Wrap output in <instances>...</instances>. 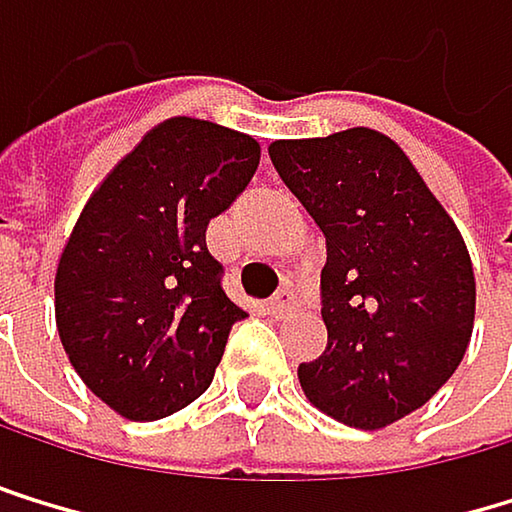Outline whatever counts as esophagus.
I'll return each instance as SVG.
<instances>
[{
    "label": "esophagus",
    "instance_id": "34e87169",
    "mask_svg": "<svg viewBox=\"0 0 512 512\" xmlns=\"http://www.w3.org/2000/svg\"><path fill=\"white\" fill-rule=\"evenodd\" d=\"M267 310L273 313V316H285V313H291V310H298V298H294V291L291 288H282L276 298L267 304Z\"/></svg>",
    "mask_w": 512,
    "mask_h": 512
}]
</instances>
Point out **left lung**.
I'll list each match as a JSON object with an SVG mask.
<instances>
[{
	"label": "left lung",
	"mask_w": 512,
	"mask_h": 512,
	"mask_svg": "<svg viewBox=\"0 0 512 512\" xmlns=\"http://www.w3.org/2000/svg\"><path fill=\"white\" fill-rule=\"evenodd\" d=\"M270 159L328 248V344L298 368L301 390L347 427H390L430 402L467 353V242L415 162L375 128L273 141Z\"/></svg>",
	"instance_id": "obj_1"
}]
</instances>
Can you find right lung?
<instances>
[{
	"mask_svg": "<svg viewBox=\"0 0 512 512\" xmlns=\"http://www.w3.org/2000/svg\"><path fill=\"white\" fill-rule=\"evenodd\" d=\"M261 162L251 134L171 116L88 196L57 258L54 322L82 384L128 421L199 399L233 322L205 227Z\"/></svg>",
	"mask_w": 512,
	"mask_h": 512,
	"instance_id": "1",
	"label": "right lung"
}]
</instances>
